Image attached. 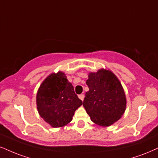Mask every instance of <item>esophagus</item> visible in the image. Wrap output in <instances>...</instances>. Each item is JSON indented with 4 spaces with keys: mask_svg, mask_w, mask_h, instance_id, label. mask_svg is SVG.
I'll return each instance as SVG.
<instances>
[{
    "mask_svg": "<svg viewBox=\"0 0 158 158\" xmlns=\"http://www.w3.org/2000/svg\"><path fill=\"white\" fill-rule=\"evenodd\" d=\"M78 97H79L80 100H81L82 101H83V100H84V94H80V95H78Z\"/></svg>",
    "mask_w": 158,
    "mask_h": 158,
    "instance_id": "34e87169",
    "label": "esophagus"
}]
</instances>
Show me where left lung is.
Returning <instances> with one entry per match:
<instances>
[{
	"instance_id": "1",
	"label": "left lung",
	"mask_w": 158,
	"mask_h": 158,
	"mask_svg": "<svg viewBox=\"0 0 158 158\" xmlns=\"http://www.w3.org/2000/svg\"><path fill=\"white\" fill-rule=\"evenodd\" d=\"M83 107L94 124L109 127L119 120L126 110L124 89L116 75L109 69L90 73Z\"/></svg>"
}]
</instances>
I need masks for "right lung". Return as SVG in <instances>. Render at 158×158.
Listing matches in <instances>:
<instances>
[{
	"mask_svg": "<svg viewBox=\"0 0 158 158\" xmlns=\"http://www.w3.org/2000/svg\"><path fill=\"white\" fill-rule=\"evenodd\" d=\"M83 102L75 94L65 73H51L41 83L36 93V108L40 116L52 127L69 123Z\"/></svg>",
	"mask_w": 158,
	"mask_h": 158,
	"instance_id": "right-lung-1",
	"label": "right lung"
}]
</instances>
